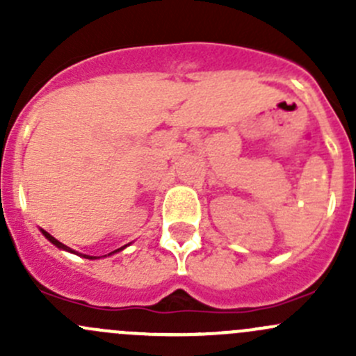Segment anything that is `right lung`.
Wrapping results in <instances>:
<instances>
[{
    "label": "right lung",
    "instance_id": "obj_1",
    "mask_svg": "<svg viewBox=\"0 0 356 356\" xmlns=\"http://www.w3.org/2000/svg\"><path fill=\"white\" fill-rule=\"evenodd\" d=\"M41 232H42V234H44V238H46V239H48V241H49V243H53V245H55L56 248H60V250H67V251H70V253H75V251H72V250H70V248H68V246H65V245H63V243H60V241H58V239H55V238H53V236H51V234H49V232L42 231V229H41ZM124 248H125V246L118 248V250L111 251V253H108V254H113V253H117V251H122V250H124ZM82 257H84V258H89V260H96V258H99V257H89V254H82Z\"/></svg>",
    "mask_w": 356,
    "mask_h": 356
}]
</instances>
